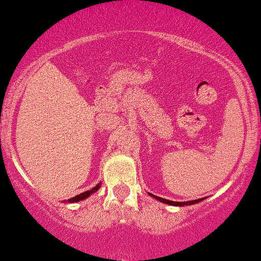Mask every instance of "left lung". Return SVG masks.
I'll return each instance as SVG.
<instances>
[{"label":"left lung","mask_w":261,"mask_h":261,"mask_svg":"<svg viewBox=\"0 0 261 261\" xmlns=\"http://www.w3.org/2000/svg\"><path fill=\"white\" fill-rule=\"evenodd\" d=\"M148 194H149L150 197H153L154 199H156V200L162 201V203L168 204V205H173V206L193 205V204H197V203H199V201L204 200V198H200V199H195V200H188V201H173V200H168V199H164V198H161V197H156V195H153L152 193H148Z\"/></svg>","instance_id":"obj_1"}]
</instances>
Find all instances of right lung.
Instances as JSON below:
<instances>
[{"mask_svg": "<svg viewBox=\"0 0 261 261\" xmlns=\"http://www.w3.org/2000/svg\"><path fill=\"white\" fill-rule=\"evenodd\" d=\"M100 186H102V184L100 183H98L96 187L94 188H92L91 190H87V192H83V193H81V194H78V195H75V197H73V198H71V199H68V203H78V201H81V200H85V199H87L88 197H91L92 194H93V193H96L98 189H99L100 188Z\"/></svg>", "mask_w": 261, "mask_h": 261, "instance_id": "right-lung-1", "label": "right lung"}]
</instances>
